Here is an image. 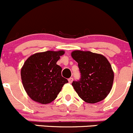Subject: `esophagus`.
I'll list each match as a JSON object with an SVG mask.
<instances>
[{"instance_id":"obj_1","label":"esophagus","mask_w":133,"mask_h":133,"mask_svg":"<svg viewBox=\"0 0 133 133\" xmlns=\"http://www.w3.org/2000/svg\"><path fill=\"white\" fill-rule=\"evenodd\" d=\"M73 81H74V79H73L72 77H70L69 79H68V81H69V83H71L73 82Z\"/></svg>"}]
</instances>
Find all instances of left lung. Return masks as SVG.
<instances>
[{
    "label": "left lung",
    "mask_w": 133,
    "mask_h": 133,
    "mask_svg": "<svg viewBox=\"0 0 133 133\" xmlns=\"http://www.w3.org/2000/svg\"><path fill=\"white\" fill-rule=\"evenodd\" d=\"M72 58L78 63L81 78L72 86L85 102L95 104L104 100L112 88L114 74L111 64L102 54L75 50Z\"/></svg>",
    "instance_id": "left-lung-1"
}]
</instances>
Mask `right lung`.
Returning a JSON list of instances; mask_svg holds the SVG:
<instances>
[{
    "label": "right lung",
    "mask_w": 133,
    "mask_h": 133,
    "mask_svg": "<svg viewBox=\"0 0 133 133\" xmlns=\"http://www.w3.org/2000/svg\"><path fill=\"white\" fill-rule=\"evenodd\" d=\"M64 50L46 51L27 58L21 69L22 83L28 96L43 104L56 98L67 79L62 76V68L56 62Z\"/></svg>",
    "instance_id": "add662e5"
}]
</instances>
